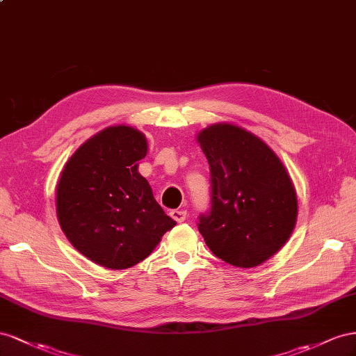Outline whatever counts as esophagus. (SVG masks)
I'll list each match as a JSON object with an SVG mask.
<instances>
[{"label": "esophagus", "instance_id": "esophagus-1", "mask_svg": "<svg viewBox=\"0 0 356 356\" xmlns=\"http://www.w3.org/2000/svg\"><path fill=\"white\" fill-rule=\"evenodd\" d=\"M170 215L176 222H184L186 219V211L185 210H171Z\"/></svg>", "mask_w": 356, "mask_h": 356}]
</instances>
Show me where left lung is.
I'll return each instance as SVG.
<instances>
[{
	"instance_id": "left-lung-1",
	"label": "left lung",
	"mask_w": 356,
	"mask_h": 356,
	"mask_svg": "<svg viewBox=\"0 0 356 356\" xmlns=\"http://www.w3.org/2000/svg\"><path fill=\"white\" fill-rule=\"evenodd\" d=\"M210 165L211 209L198 229L218 258L238 268L258 267L289 240L298 200L274 150L236 124H213L197 136Z\"/></svg>"
}]
</instances>
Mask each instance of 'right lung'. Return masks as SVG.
<instances>
[{
  "label": "right lung",
  "mask_w": 356,
  "mask_h": 356,
  "mask_svg": "<svg viewBox=\"0 0 356 356\" xmlns=\"http://www.w3.org/2000/svg\"><path fill=\"white\" fill-rule=\"evenodd\" d=\"M146 136L115 125L88 138L56 185V216L65 237L101 267L125 270L147 258L176 225L138 172Z\"/></svg>",
  "instance_id": "1"
}]
</instances>
